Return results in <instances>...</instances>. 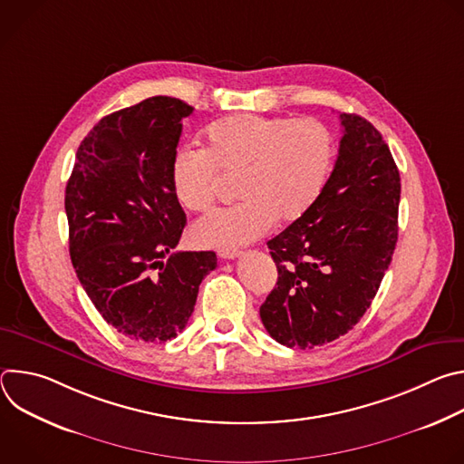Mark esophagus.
Here are the masks:
<instances>
[{
    "label": "esophagus",
    "mask_w": 464,
    "mask_h": 464,
    "mask_svg": "<svg viewBox=\"0 0 464 464\" xmlns=\"http://www.w3.org/2000/svg\"><path fill=\"white\" fill-rule=\"evenodd\" d=\"M218 256L224 258V260H233V258L240 256V251L238 249H220Z\"/></svg>",
    "instance_id": "1"
}]
</instances>
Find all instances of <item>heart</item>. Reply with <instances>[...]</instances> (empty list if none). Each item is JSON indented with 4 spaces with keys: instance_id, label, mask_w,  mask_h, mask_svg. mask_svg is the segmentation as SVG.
I'll return each instance as SVG.
<instances>
[{
    "instance_id": "obj_1",
    "label": "heart",
    "mask_w": 464,
    "mask_h": 464,
    "mask_svg": "<svg viewBox=\"0 0 464 464\" xmlns=\"http://www.w3.org/2000/svg\"><path fill=\"white\" fill-rule=\"evenodd\" d=\"M334 154L333 134L315 119L240 113L213 122L206 149L183 147L174 154V196L187 211H206L222 174L238 176L242 202L198 220L190 229L194 244L237 247L262 237L276 220H299L321 196Z\"/></svg>"
}]
</instances>
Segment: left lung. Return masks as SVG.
Returning <instances> with one entry per match:
<instances>
[{"label":"left lung","instance_id":"8db88e82","mask_svg":"<svg viewBox=\"0 0 464 464\" xmlns=\"http://www.w3.org/2000/svg\"><path fill=\"white\" fill-rule=\"evenodd\" d=\"M340 119V154L317 202L268 242L279 277L260 319L292 349L349 333L371 306L399 240L401 174L391 150L363 117Z\"/></svg>","mask_w":464,"mask_h":464}]
</instances>
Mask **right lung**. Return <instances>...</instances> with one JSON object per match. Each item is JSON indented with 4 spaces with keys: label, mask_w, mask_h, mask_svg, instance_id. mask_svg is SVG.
Here are the masks:
<instances>
[{
    "label": "right lung",
    "mask_w": 464,
    "mask_h": 464,
    "mask_svg": "<svg viewBox=\"0 0 464 464\" xmlns=\"http://www.w3.org/2000/svg\"><path fill=\"white\" fill-rule=\"evenodd\" d=\"M192 110L158 95L102 117L65 187L77 277L104 321L136 342L176 338L217 268L215 251H174L187 218L170 165Z\"/></svg>",
    "instance_id": "obj_1"
}]
</instances>
